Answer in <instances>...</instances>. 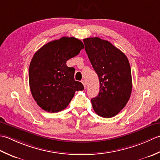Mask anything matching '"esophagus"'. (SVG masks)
<instances>
[{"instance_id": "esophagus-1", "label": "esophagus", "mask_w": 160, "mask_h": 160, "mask_svg": "<svg viewBox=\"0 0 160 160\" xmlns=\"http://www.w3.org/2000/svg\"><path fill=\"white\" fill-rule=\"evenodd\" d=\"M81 83H82L83 84V86H84V88H86L87 83H86V80L82 79V80H81Z\"/></svg>"}]
</instances>
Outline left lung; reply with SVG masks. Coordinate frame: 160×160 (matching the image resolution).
Segmentation results:
<instances>
[{
	"instance_id": "8db88e82",
	"label": "left lung",
	"mask_w": 160,
	"mask_h": 160,
	"mask_svg": "<svg viewBox=\"0 0 160 160\" xmlns=\"http://www.w3.org/2000/svg\"><path fill=\"white\" fill-rule=\"evenodd\" d=\"M85 50L99 77L100 90L91 99L93 110L104 118L117 115L132 92L131 69L124 53L99 37L83 39Z\"/></svg>"
}]
</instances>
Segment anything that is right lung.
Masks as SVG:
<instances>
[{
    "label": "right lung",
    "instance_id": "1",
    "mask_svg": "<svg viewBox=\"0 0 160 160\" xmlns=\"http://www.w3.org/2000/svg\"><path fill=\"white\" fill-rule=\"evenodd\" d=\"M84 48L74 37H62L44 45L34 54L29 68V83L32 97L42 109L61 111L69 105L76 91L84 87L74 80V68L66 61Z\"/></svg>",
    "mask_w": 160,
    "mask_h": 160
}]
</instances>
